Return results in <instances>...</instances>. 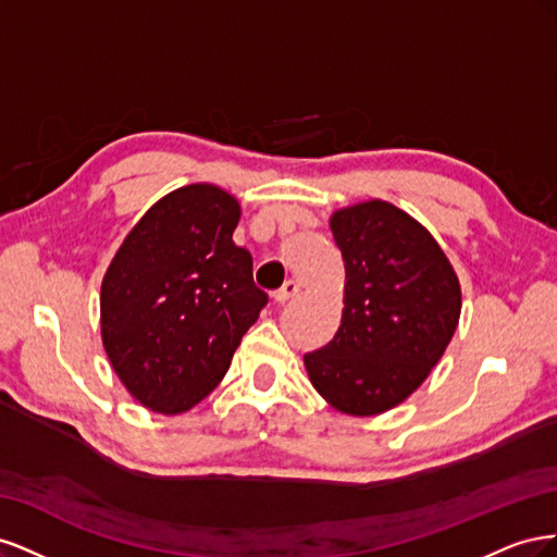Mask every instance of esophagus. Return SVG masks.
<instances>
[{
	"label": "esophagus",
	"instance_id": "esophagus-1",
	"mask_svg": "<svg viewBox=\"0 0 557 557\" xmlns=\"http://www.w3.org/2000/svg\"><path fill=\"white\" fill-rule=\"evenodd\" d=\"M297 293H299V283L297 281H285L281 288L274 293V301H278V305H285V301H290Z\"/></svg>",
	"mask_w": 557,
	"mask_h": 557
}]
</instances>
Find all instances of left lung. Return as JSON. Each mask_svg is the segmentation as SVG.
<instances>
[{"mask_svg":"<svg viewBox=\"0 0 557 557\" xmlns=\"http://www.w3.org/2000/svg\"><path fill=\"white\" fill-rule=\"evenodd\" d=\"M330 227L346 264V307L334 339L305 364L334 409L376 416L407 399L444 356L460 283L432 234L387 201L336 211Z\"/></svg>","mask_w":557,"mask_h":557,"instance_id":"obj_1","label":"left lung"}]
</instances>
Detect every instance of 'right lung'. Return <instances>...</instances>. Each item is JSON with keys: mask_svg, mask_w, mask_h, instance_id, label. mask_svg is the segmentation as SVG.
<instances>
[{"mask_svg": "<svg viewBox=\"0 0 557 557\" xmlns=\"http://www.w3.org/2000/svg\"><path fill=\"white\" fill-rule=\"evenodd\" d=\"M239 213L215 185H185L127 234L102 281L107 356L127 391L158 413L205 399L267 307L250 252L232 242Z\"/></svg>", "mask_w": 557, "mask_h": 557, "instance_id": "right-lung-1", "label": "right lung"}]
</instances>
